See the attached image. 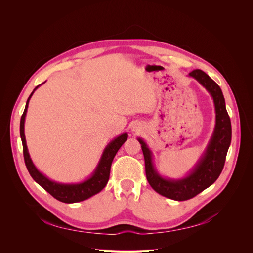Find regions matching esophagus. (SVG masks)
<instances>
[{
	"instance_id": "esophagus-1",
	"label": "esophagus",
	"mask_w": 253,
	"mask_h": 253,
	"mask_svg": "<svg viewBox=\"0 0 253 253\" xmlns=\"http://www.w3.org/2000/svg\"><path fill=\"white\" fill-rule=\"evenodd\" d=\"M138 129V127L135 125V126H133V131H136Z\"/></svg>"
}]
</instances>
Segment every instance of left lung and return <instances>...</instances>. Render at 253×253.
Listing matches in <instances>:
<instances>
[{
	"label": "left lung",
	"mask_w": 253,
	"mask_h": 253,
	"mask_svg": "<svg viewBox=\"0 0 253 253\" xmlns=\"http://www.w3.org/2000/svg\"><path fill=\"white\" fill-rule=\"evenodd\" d=\"M189 76L196 79L213 98L215 106V128L206 151L191 173L180 179H168L158 173L153 164V155L141 138L138 141L144 157L145 175L151 187L158 193L172 200L184 201L200 194L213 183L220 175L225 157L232 139L231 120L225 109L224 97L220 87L207 74L195 70Z\"/></svg>",
	"instance_id": "obj_1"
}]
</instances>
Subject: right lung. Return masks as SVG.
Here are the masks:
<instances>
[{
  "label": "right lung",
  "instance_id": "add662e5",
  "mask_svg": "<svg viewBox=\"0 0 253 253\" xmlns=\"http://www.w3.org/2000/svg\"><path fill=\"white\" fill-rule=\"evenodd\" d=\"M39 86H37L34 89V91L31 93L30 97L28 98V101H26L24 112L20 119V137L22 141L25 166L28 168L30 174L34 178V180L41 185V187L44 190H46L51 196L57 199L58 201L63 203H76V202L84 201L86 199L99 193L105 187L106 183H108L110 178L112 162L119 149L121 148L122 144L126 141L128 134L123 133L121 135H119L106 145V148L102 153L100 161L95 171L93 172L92 175L88 179L80 183H71V184L59 183V182L50 180L48 177L42 174L34 165L28 151V147H26V141L24 136V120H25L26 112H28L29 101L32 95L34 94V92L37 90Z\"/></svg>",
  "mask_w": 253,
  "mask_h": 253
}]
</instances>
